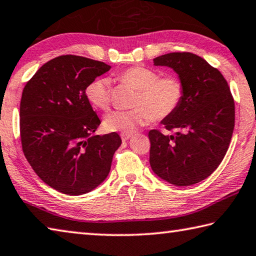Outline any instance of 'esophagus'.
I'll list each match as a JSON object with an SVG mask.
<instances>
[{
	"label": "esophagus",
	"instance_id": "obj_1",
	"mask_svg": "<svg viewBox=\"0 0 256 256\" xmlns=\"http://www.w3.org/2000/svg\"><path fill=\"white\" fill-rule=\"evenodd\" d=\"M132 136V133H128V134H124V133H122L120 134V138H122V140L125 142V141H128L130 138Z\"/></svg>",
	"mask_w": 256,
	"mask_h": 256
}]
</instances>
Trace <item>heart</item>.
I'll use <instances>...</instances> for the list:
<instances>
[{"label": "heart", "mask_w": 256, "mask_h": 256, "mask_svg": "<svg viewBox=\"0 0 256 256\" xmlns=\"http://www.w3.org/2000/svg\"><path fill=\"white\" fill-rule=\"evenodd\" d=\"M118 78L138 90L134 100L136 108L128 110H114L106 116L104 125L110 132L128 134L152 118H166L176 112L182 100L184 84L176 75L160 77V74L153 69L136 66L125 69ZM86 96L94 108L108 110L110 82L104 78L92 82L86 88Z\"/></svg>", "instance_id": "1"}]
</instances>
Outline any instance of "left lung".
Wrapping results in <instances>:
<instances>
[{
	"mask_svg": "<svg viewBox=\"0 0 256 256\" xmlns=\"http://www.w3.org/2000/svg\"><path fill=\"white\" fill-rule=\"evenodd\" d=\"M172 68L184 84L182 100L161 124L176 132H148L150 164L158 176L184 187L200 182L215 171L228 148L235 125V104L224 76L192 52H171L153 59Z\"/></svg>",
	"mask_w": 256,
	"mask_h": 256,
	"instance_id": "1",
	"label": "left lung"
}]
</instances>
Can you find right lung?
<instances>
[{"instance_id":"add662e5","label":"right lung","mask_w":256,"mask_h":256,"mask_svg":"<svg viewBox=\"0 0 256 256\" xmlns=\"http://www.w3.org/2000/svg\"><path fill=\"white\" fill-rule=\"evenodd\" d=\"M110 66L80 56L44 64L23 88L22 150L44 184L68 196L94 190L108 176L122 140L116 132L95 136L100 120L86 88Z\"/></svg>"}]
</instances>
